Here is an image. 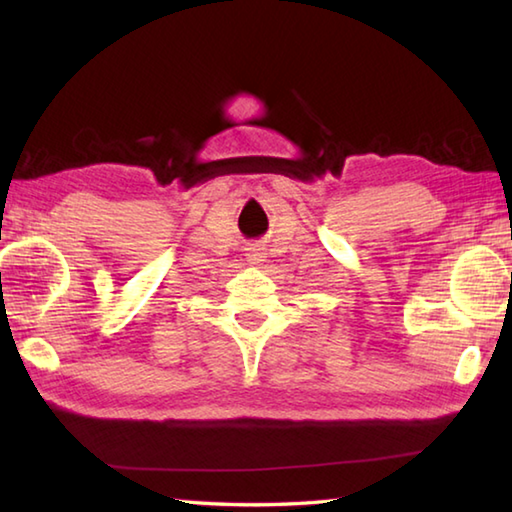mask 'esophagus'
Segmentation results:
<instances>
[{
	"label": "esophagus",
	"mask_w": 512,
	"mask_h": 512,
	"mask_svg": "<svg viewBox=\"0 0 512 512\" xmlns=\"http://www.w3.org/2000/svg\"><path fill=\"white\" fill-rule=\"evenodd\" d=\"M246 257H248V262H250V264H259V262H262V253H259L257 248H250Z\"/></svg>",
	"instance_id": "34e87169"
}]
</instances>
